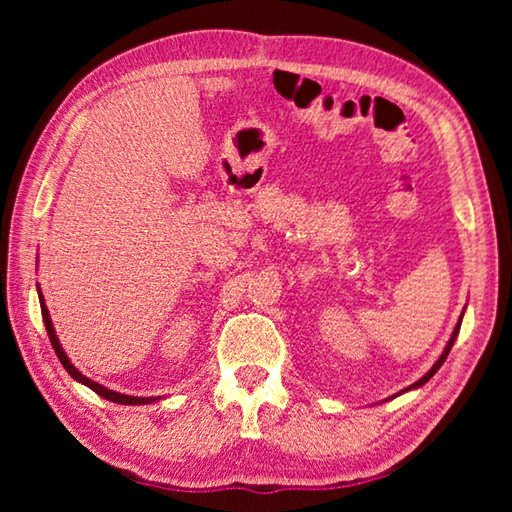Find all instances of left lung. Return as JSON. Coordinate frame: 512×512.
<instances>
[{"mask_svg": "<svg viewBox=\"0 0 512 512\" xmlns=\"http://www.w3.org/2000/svg\"><path fill=\"white\" fill-rule=\"evenodd\" d=\"M461 320H463V316L461 318H458V323H456V327H454V332H452V339H449V343L445 345V350H443V354H440V359L436 361V363H433V366H431V370L427 372V375H424L422 379H418V381H415V384L413 386H409V388H404V391H411V388H420V386H424V384H427V381L433 377V375H436V372H438V368L440 366H443V363H445V359H447V354H449V350H452V345H454V341H456V336H458V329H461Z\"/></svg>", "mask_w": 512, "mask_h": 512, "instance_id": "obj_1", "label": "left lung"}]
</instances>
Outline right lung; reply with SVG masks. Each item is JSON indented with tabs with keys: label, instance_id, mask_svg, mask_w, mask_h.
Here are the masks:
<instances>
[{
	"label": "right lung",
	"instance_id": "right-lung-1",
	"mask_svg": "<svg viewBox=\"0 0 512 512\" xmlns=\"http://www.w3.org/2000/svg\"><path fill=\"white\" fill-rule=\"evenodd\" d=\"M38 291H40V289H38ZM38 296H40L42 320H45V327H47V334H49L51 348L56 350V357L60 359V363H63V366H65V370L69 372V375H72V379L81 381V384H85L88 388H92V391L97 393V395L106 397V400H110V402H117V404H133V406H137V404H149V402L160 400V397H135V395H121V393H117V391H110V388L97 384V381H92L90 377H85L83 372L76 370V368L72 366V361L67 359V354H65V350H63V345H60V341H58L54 325H51V318H49V309H47V305H45V298H42V293H38Z\"/></svg>",
	"mask_w": 512,
	"mask_h": 512
}]
</instances>
